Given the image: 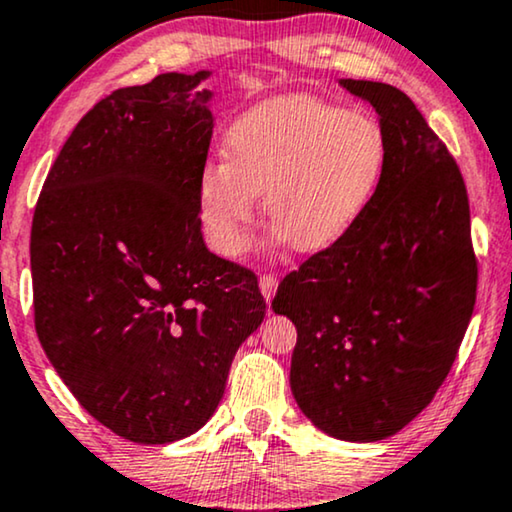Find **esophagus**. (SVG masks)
I'll use <instances>...</instances> for the list:
<instances>
[{"label": "esophagus", "instance_id": "34e87169", "mask_svg": "<svg viewBox=\"0 0 512 512\" xmlns=\"http://www.w3.org/2000/svg\"><path fill=\"white\" fill-rule=\"evenodd\" d=\"M258 286H261V293L265 300H272V296H275L277 286H279V279L275 275H263L261 279H258Z\"/></svg>", "mask_w": 512, "mask_h": 512}]
</instances>
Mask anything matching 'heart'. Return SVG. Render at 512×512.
<instances>
[{"label":"heart","mask_w":512,"mask_h":512,"mask_svg":"<svg viewBox=\"0 0 512 512\" xmlns=\"http://www.w3.org/2000/svg\"><path fill=\"white\" fill-rule=\"evenodd\" d=\"M223 153L200 170L195 205L207 244L226 258L247 249L258 193L291 247L338 242L370 207L387 163L373 118L305 95L256 104L230 125Z\"/></svg>","instance_id":"1"}]
</instances>
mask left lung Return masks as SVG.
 <instances>
[{"mask_svg":"<svg viewBox=\"0 0 512 512\" xmlns=\"http://www.w3.org/2000/svg\"><path fill=\"white\" fill-rule=\"evenodd\" d=\"M377 111L387 163L359 221L284 277L272 310L298 331L291 391L319 431L375 443L445 382L471 321L478 261L457 163L389 83L340 79Z\"/></svg>","mask_w":512,"mask_h":512,"instance_id":"8db88e82","label":"left lung"}]
</instances>
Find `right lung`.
<instances>
[{"mask_svg": "<svg viewBox=\"0 0 512 512\" xmlns=\"http://www.w3.org/2000/svg\"><path fill=\"white\" fill-rule=\"evenodd\" d=\"M212 72L158 74L81 118L32 221L34 326L69 391L125 440L165 445L214 415L261 326L256 275L205 247Z\"/></svg>", "mask_w": 512, "mask_h": 512, "instance_id": "add662e5", "label": "right lung"}]
</instances>
